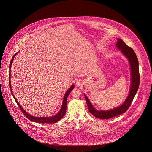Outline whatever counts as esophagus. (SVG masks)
I'll return each instance as SVG.
<instances>
[{
    "label": "esophagus",
    "mask_w": 152,
    "mask_h": 152,
    "mask_svg": "<svg viewBox=\"0 0 152 152\" xmlns=\"http://www.w3.org/2000/svg\"><path fill=\"white\" fill-rule=\"evenodd\" d=\"M76 84H77V86H79V85H80L79 82H77V83H76Z\"/></svg>",
    "instance_id": "obj_1"
}]
</instances>
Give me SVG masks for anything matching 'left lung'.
Wrapping results in <instances>:
<instances>
[{
	"mask_svg": "<svg viewBox=\"0 0 152 152\" xmlns=\"http://www.w3.org/2000/svg\"><path fill=\"white\" fill-rule=\"evenodd\" d=\"M116 45L117 48L121 50L123 55L128 59L130 64L132 81L129 94L126 100L120 106L113 109L109 110H97L92 105L86 95L84 94L89 112L94 117L103 120L110 118L125 113L126 111L129 108L132 102L134 99V96L137 92L140 84L138 61L134 51H133L132 48L128 47L120 39H117V42Z\"/></svg>",
	"mask_w": 152,
	"mask_h": 152,
	"instance_id": "8db88e82",
	"label": "left lung"
}]
</instances>
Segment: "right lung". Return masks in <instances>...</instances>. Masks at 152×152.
Listing matches in <instances>:
<instances>
[{"mask_svg":"<svg viewBox=\"0 0 152 152\" xmlns=\"http://www.w3.org/2000/svg\"><path fill=\"white\" fill-rule=\"evenodd\" d=\"M18 53V52H16L14 55L13 56L10 62V76H9V83H10V89H11V93L12 94V96L15 99V100L17 104L18 105L20 109V110H22V113L24 114V115L26 116L27 118H28L30 121L35 122V123H47V124H53V123H56L58 121L60 120H61L63 117L65 115V113H66V100H67V98L69 94V93L72 91L74 88V85H72L71 87L69 88V89L66 92L65 95L64 96L63 98V104L61 106V108L60 109V111L58 112V114H56L55 116H52V117H35V116H31V115H29V113H28L27 112H26L22 108V107L20 106V105L19 104V103L18 102V101L16 100V98L14 97V95L12 93V89H11V81H10V79H11V65L12 64L14 58L15 56L16 55V54Z\"/></svg>","mask_w":152,"mask_h":152,"instance_id":"1","label":"right lung"}]
</instances>
